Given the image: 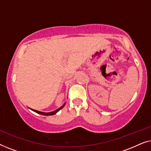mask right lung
<instances>
[{
  "mask_svg": "<svg viewBox=\"0 0 151 151\" xmlns=\"http://www.w3.org/2000/svg\"><path fill=\"white\" fill-rule=\"evenodd\" d=\"M64 106H65V104L63 105V106H62L60 108H59L58 109H57V110H55L54 111H52V112H49V113H45V112H41V111H36V110H34L33 109V111H35V112L37 113H39V114L40 115H54L57 112H58V111L60 110V109H62L64 107Z\"/></svg>",
  "mask_w": 151,
  "mask_h": 151,
  "instance_id": "obj_1",
  "label": "right lung"
}]
</instances>
